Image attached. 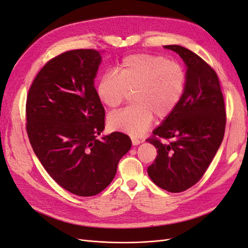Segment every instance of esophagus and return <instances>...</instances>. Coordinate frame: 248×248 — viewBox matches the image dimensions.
Listing matches in <instances>:
<instances>
[{"mask_svg": "<svg viewBox=\"0 0 248 248\" xmlns=\"http://www.w3.org/2000/svg\"><path fill=\"white\" fill-rule=\"evenodd\" d=\"M131 141H132V145H133V146H137V145H139V144H140V142H141L140 140H139V139H137V138H134V137L131 138Z\"/></svg>", "mask_w": 248, "mask_h": 248, "instance_id": "obj_1", "label": "esophagus"}]
</instances>
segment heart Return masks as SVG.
Listing matches in <instances>:
<instances>
[{
	"mask_svg": "<svg viewBox=\"0 0 248 248\" xmlns=\"http://www.w3.org/2000/svg\"><path fill=\"white\" fill-rule=\"evenodd\" d=\"M183 67L160 55L134 54L125 57L118 74L107 71L96 91L100 101L116 108L133 93L136 104L109 116V125L130 136H140L153 121L169 117L181 101L186 89Z\"/></svg>",
	"mask_w": 248,
	"mask_h": 248,
	"instance_id": "heart-1",
	"label": "heart"
}]
</instances>
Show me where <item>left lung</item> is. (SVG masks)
Wrapping results in <instances>:
<instances>
[{
    "label": "left lung",
    "mask_w": 248,
    "mask_h": 248,
    "mask_svg": "<svg viewBox=\"0 0 248 248\" xmlns=\"http://www.w3.org/2000/svg\"><path fill=\"white\" fill-rule=\"evenodd\" d=\"M164 47L183 59L187 82L178 107L147 139L157 149L148 175L160 188L182 192L200 181L218 150L226 129V107L211 66L183 46Z\"/></svg>",
    "instance_id": "1"
}]
</instances>
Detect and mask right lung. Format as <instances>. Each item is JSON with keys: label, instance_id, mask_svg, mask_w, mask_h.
I'll return each mask as SVG.
<instances>
[{"label": "right lung", "instance_id": "1", "mask_svg": "<svg viewBox=\"0 0 248 248\" xmlns=\"http://www.w3.org/2000/svg\"><path fill=\"white\" fill-rule=\"evenodd\" d=\"M100 61L96 49L65 51L42 67L27 96L26 128L36 156L60 186L80 197L108 186L131 147L122 132L97 139L106 124L94 87Z\"/></svg>", "mask_w": 248, "mask_h": 248}]
</instances>
